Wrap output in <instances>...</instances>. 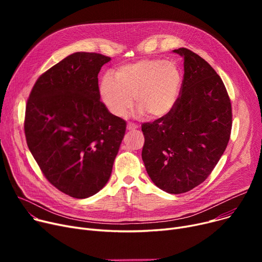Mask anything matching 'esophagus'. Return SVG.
I'll return each mask as SVG.
<instances>
[{
	"label": "esophagus",
	"mask_w": 262,
	"mask_h": 262,
	"mask_svg": "<svg viewBox=\"0 0 262 262\" xmlns=\"http://www.w3.org/2000/svg\"><path fill=\"white\" fill-rule=\"evenodd\" d=\"M126 128H127V130H135V129L138 128V126H137L136 124H134V123H128Z\"/></svg>",
	"instance_id": "obj_1"
}]
</instances>
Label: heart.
Returning <instances> with one entry per match:
<instances>
[{"label":"heart","instance_id":"b5f03b06","mask_svg":"<svg viewBox=\"0 0 262 262\" xmlns=\"http://www.w3.org/2000/svg\"><path fill=\"white\" fill-rule=\"evenodd\" d=\"M183 82L182 69L174 61L145 59L119 68L115 78L105 75L100 82V96L116 117H125L135 99L139 115L158 120L173 112Z\"/></svg>","mask_w":262,"mask_h":262}]
</instances>
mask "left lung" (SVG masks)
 Returning a JSON list of instances; mask_svg holds the SVG:
<instances>
[{"label": "left lung", "mask_w": 262, "mask_h": 262, "mask_svg": "<svg viewBox=\"0 0 262 262\" xmlns=\"http://www.w3.org/2000/svg\"><path fill=\"white\" fill-rule=\"evenodd\" d=\"M173 52L184 58L181 96L167 117L142 124V160L159 189L181 194L202 184L223 155L231 105L221 77L207 61L185 48Z\"/></svg>", "instance_id": "obj_1"}]
</instances>
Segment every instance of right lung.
<instances>
[{
    "label": "right lung",
    "mask_w": 262,
    "mask_h": 262,
    "mask_svg": "<svg viewBox=\"0 0 262 262\" xmlns=\"http://www.w3.org/2000/svg\"><path fill=\"white\" fill-rule=\"evenodd\" d=\"M110 57L69 55L41 75L25 110L26 142L47 180L75 199L94 195L112 175L126 122L101 102L98 74Z\"/></svg>",
    "instance_id": "1"
}]
</instances>
